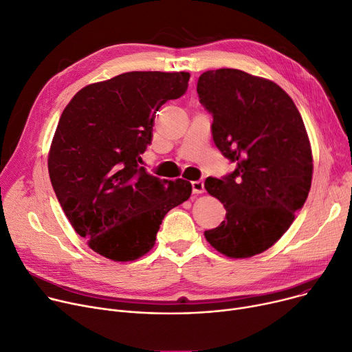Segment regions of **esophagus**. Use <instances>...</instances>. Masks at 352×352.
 Here are the masks:
<instances>
[{"label": "esophagus", "instance_id": "obj_1", "mask_svg": "<svg viewBox=\"0 0 352 352\" xmlns=\"http://www.w3.org/2000/svg\"><path fill=\"white\" fill-rule=\"evenodd\" d=\"M192 189L195 195H200L204 192V182L203 180H195L192 182Z\"/></svg>", "mask_w": 352, "mask_h": 352}]
</instances>
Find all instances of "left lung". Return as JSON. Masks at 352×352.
Returning a JSON list of instances; mask_svg holds the SVG:
<instances>
[{"label":"left lung","mask_w":352,"mask_h":352,"mask_svg":"<svg viewBox=\"0 0 352 352\" xmlns=\"http://www.w3.org/2000/svg\"><path fill=\"white\" fill-rule=\"evenodd\" d=\"M197 94L213 115L217 149L237 164L204 182L226 209V220L204 237L227 257L260 254L288 230L311 188L313 153L302 118L273 80L240 69L203 72Z\"/></svg>","instance_id":"obj_1"}]
</instances>
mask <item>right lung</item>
<instances>
[{
	"label": "right lung",
	"mask_w": 352,
	"mask_h": 352,
	"mask_svg": "<svg viewBox=\"0 0 352 352\" xmlns=\"http://www.w3.org/2000/svg\"><path fill=\"white\" fill-rule=\"evenodd\" d=\"M189 72H126L82 88L62 112L48 155L54 192L98 254L133 261L155 245L163 217L192 195L188 180L140 166L155 116L188 89Z\"/></svg>",
	"instance_id": "right-lung-1"
}]
</instances>
